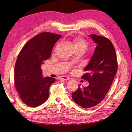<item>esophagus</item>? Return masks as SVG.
Returning <instances> with one entry per match:
<instances>
[{"mask_svg": "<svg viewBox=\"0 0 132 132\" xmlns=\"http://www.w3.org/2000/svg\"><path fill=\"white\" fill-rule=\"evenodd\" d=\"M59 79H61V80H68L70 78H68L65 76H61V77H59Z\"/></svg>", "mask_w": 132, "mask_h": 132, "instance_id": "esophagus-1", "label": "esophagus"}]
</instances>
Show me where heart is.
<instances>
[{
	"mask_svg": "<svg viewBox=\"0 0 132 132\" xmlns=\"http://www.w3.org/2000/svg\"><path fill=\"white\" fill-rule=\"evenodd\" d=\"M75 44V48L80 47L83 48L85 50L86 49L87 47V43L84 39L81 38H75L74 40Z\"/></svg>",
	"mask_w": 132,
	"mask_h": 132,
	"instance_id": "heart-1",
	"label": "heart"
}]
</instances>
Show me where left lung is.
Here are the masks:
<instances>
[{
    "label": "left lung",
    "instance_id": "8db88e82",
    "mask_svg": "<svg viewBox=\"0 0 132 132\" xmlns=\"http://www.w3.org/2000/svg\"><path fill=\"white\" fill-rule=\"evenodd\" d=\"M97 46L82 79L89 82L88 86L78 89L72 94L75 103L83 108L94 107L102 101L109 91L117 71V56L113 45L109 39L94 34L89 35Z\"/></svg>",
    "mask_w": 132,
    "mask_h": 132
}]
</instances>
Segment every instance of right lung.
<instances>
[{
  "mask_svg": "<svg viewBox=\"0 0 132 132\" xmlns=\"http://www.w3.org/2000/svg\"><path fill=\"white\" fill-rule=\"evenodd\" d=\"M62 36L45 32L28 41L19 53L15 63L16 89L26 105L37 107L49 97L50 86L55 79L43 78L41 65L50 58L54 44Z\"/></svg>",
  "mask_w": 132,
  "mask_h": 132,
  "instance_id": "1",
  "label": "right lung"
}]
</instances>
